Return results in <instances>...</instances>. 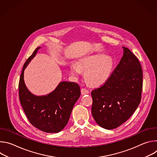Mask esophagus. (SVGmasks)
Here are the masks:
<instances>
[{
    "label": "esophagus",
    "instance_id": "1",
    "mask_svg": "<svg viewBox=\"0 0 157 157\" xmlns=\"http://www.w3.org/2000/svg\"><path fill=\"white\" fill-rule=\"evenodd\" d=\"M89 93V90L86 88H82L81 89V94L82 95H84V94H87Z\"/></svg>",
    "mask_w": 157,
    "mask_h": 157
}]
</instances>
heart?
I'll return each instance as SVG.
<instances>
[{"label":"heart","instance_id":"obj_1","mask_svg":"<svg viewBox=\"0 0 157 157\" xmlns=\"http://www.w3.org/2000/svg\"><path fill=\"white\" fill-rule=\"evenodd\" d=\"M114 61L109 56L96 55L71 63L70 71L75 76H79L81 71L85 72V79L92 86H99L109 78L113 68Z\"/></svg>","mask_w":157,"mask_h":157}]
</instances>
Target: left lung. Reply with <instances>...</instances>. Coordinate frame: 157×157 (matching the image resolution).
Wrapping results in <instances>:
<instances>
[{
  "label": "left lung",
  "instance_id": "1",
  "mask_svg": "<svg viewBox=\"0 0 157 157\" xmlns=\"http://www.w3.org/2000/svg\"><path fill=\"white\" fill-rule=\"evenodd\" d=\"M123 48V56L109 78L91 92L92 115L99 125L108 130L116 128L128 120L142 98V66L128 48Z\"/></svg>",
  "mask_w": 157,
  "mask_h": 157
}]
</instances>
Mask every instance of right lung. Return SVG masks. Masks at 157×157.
<instances>
[{
    "instance_id": "obj_1",
    "label": "right lung",
    "mask_w": 157,
    "mask_h": 157,
    "mask_svg": "<svg viewBox=\"0 0 157 157\" xmlns=\"http://www.w3.org/2000/svg\"><path fill=\"white\" fill-rule=\"evenodd\" d=\"M39 48L35 50L24 65L18 83L19 99L32 125L44 132L58 133L69 121L73 106L81 95L80 87L76 82L63 81L47 96L32 94L25 84L24 73Z\"/></svg>"
}]
</instances>
